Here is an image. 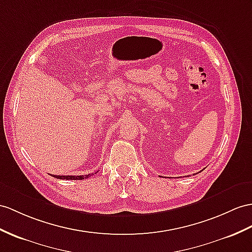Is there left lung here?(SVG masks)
I'll use <instances>...</instances> for the list:
<instances>
[{
    "label": "left lung",
    "instance_id": "obj_1",
    "mask_svg": "<svg viewBox=\"0 0 252 252\" xmlns=\"http://www.w3.org/2000/svg\"><path fill=\"white\" fill-rule=\"evenodd\" d=\"M194 174H195V173H194Z\"/></svg>",
    "mask_w": 252,
    "mask_h": 252
}]
</instances>
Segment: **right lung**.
Here are the masks:
<instances>
[{
    "instance_id": "1",
    "label": "right lung",
    "mask_w": 252,
    "mask_h": 252,
    "mask_svg": "<svg viewBox=\"0 0 252 252\" xmlns=\"http://www.w3.org/2000/svg\"><path fill=\"white\" fill-rule=\"evenodd\" d=\"M94 173L92 174H88V175H52L55 179H60V180H84V179H88V177L92 176Z\"/></svg>"
}]
</instances>
